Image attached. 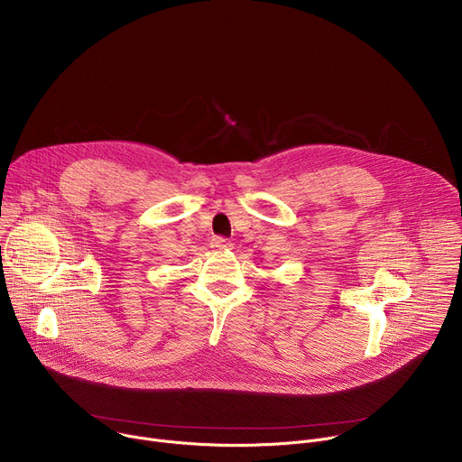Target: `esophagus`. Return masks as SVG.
<instances>
[{
	"label": "esophagus",
	"instance_id": "1",
	"mask_svg": "<svg viewBox=\"0 0 462 462\" xmlns=\"http://www.w3.org/2000/svg\"><path fill=\"white\" fill-rule=\"evenodd\" d=\"M212 245H214V246H219V248H226L230 243H228V239L223 237V236H214V237H212Z\"/></svg>",
	"mask_w": 462,
	"mask_h": 462
}]
</instances>
